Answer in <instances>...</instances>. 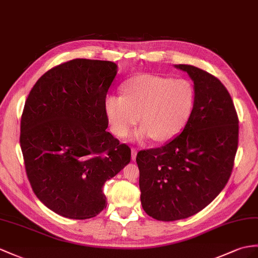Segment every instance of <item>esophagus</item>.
I'll return each mask as SVG.
<instances>
[{"mask_svg": "<svg viewBox=\"0 0 258 258\" xmlns=\"http://www.w3.org/2000/svg\"><path fill=\"white\" fill-rule=\"evenodd\" d=\"M131 158H133V160H136V158H137V149L136 148L131 149Z\"/></svg>", "mask_w": 258, "mask_h": 258, "instance_id": "1", "label": "esophagus"}]
</instances>
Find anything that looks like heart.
Instances as JSON below:
<instances>
[{"instance_id":"obj_1","label":"heart","mask_w":258,"mask_h":258,"mask_svg":"<svg viewBox=\"0 0 258 258\" xmlns=\"http://www.w3.org/2000/svg\"><path fill=\"white\" fill-rule=\"evenodd\" d=\"M122 91L123 95L109 94L104 99L105 116L118 138L128 137L140 120L139 139L171 140L189 120L196 99L189 81L154 74L129 79Z\"/></svg>"}]
</instances>
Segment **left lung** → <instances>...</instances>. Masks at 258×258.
Masks as SVG:
<instances>
[{"mask_svg":"<svg viewBox=\"0 0 258 258\" xmlns=\"http://www.w3.org/2000/svg\"><path fill=\"white\" fill-rule=\"evenodd\" d=\"M194 81L195 107L183 133L156 149L139 151L142 208L175 221L206 208L227 185L238 144V117L230 93L215 75L178 64Z\"/></svg>","mask_w":258,"mask_h":258,"instance_id":"1","label":"left lung"}]
</instances>
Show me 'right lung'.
<instances>
[{
	"instance_id": "add662e5",
	"label": "right lung",
	"mask_w": 258,
	"mask_h": 258,
	"mask_svg": "<svg viewBox=\"0 0 258 258\" xmlns=\"http://www.w3.org/2000/svg\"><path fill=\"white\" fill-rule=\"evenodd\" d=\"M114 62L73 59L50 69L25 102L21 148L33 191L58 215L90 219L106 208L105 181L128 164L131 150L106 131L104 99Z\"/></svg>"
}]
</instances>
